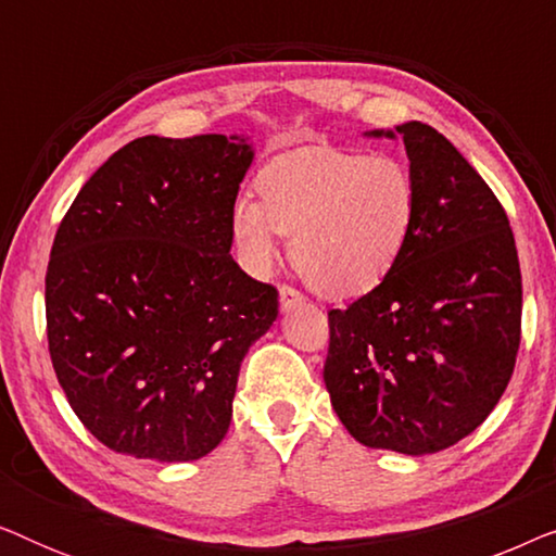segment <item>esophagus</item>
Masks as SVG:
<instances>
[{
  "label": "esophagus",
  "mask_w": 556,
  "mask_h": 556,
  "mask_svg": "<svg viewBox=\"0 0 556 556\" xmlns=\"http://www.w3.org/2000/svg\"><path fill=\"white\" fill-rule=\"evenodd\" d=\"M278 299H280V308H283V311H291V308L303 306V303H306V299H303V293H299V291H295V288H291V286L280 288Z\"/></svg>",
  "instance_id": "esophagus-1"
}]
</instances>
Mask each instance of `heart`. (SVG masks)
I'll return each instance as SVG.
<instances>
[{
  "instance_id": "heart-1",
  "label": "heart",
  "mask_w": 556,
  "mask_h": 556,
  "mask_svg": "<svg viewBox=\"0 0 556 556\" xmlns=\"http://www.w3.org/2000/svg\"><path fill=\"white\" fill-rule=\"evenodd\" d=\"M255 185L261 202L240 197L230 217L242 265L268 273L283 235L293 268L326 299L375 291L400 263L420 212L413 169L387 154L299 147L273 156Z\"/></svg>"
}]
</instances>
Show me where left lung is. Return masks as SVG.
<instances>
[{
  "mask_svg": "<svg viewBox=\"0 0 556 556\" xmlns=\"http://www.w3.org/2000/svg\"><path fill=\"white\" fill-rule=\"evenodd\" d=\"M397 134L420 189L415 230L375 291L329 311L324 382L362 445L425 455L498 405L521 341V268L506 210L460 151L420 121Z\"/></svg>",
  "mask_w": 556,
  "mask_h": 556,
  "instance_id": "1",
  "label": "left lung"
}]
</instances>
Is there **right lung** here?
I'll return each instance as SVG.
<instances>
[{
	"label": "right lung",
	"instance_id": "1",
	"mask_svg": "<svg viewBox=\"0 0 556 556\" xmlns=\"http://www.w3.org/2000/svg\"><path fill=\"white\" fill-rule=\"evenodd\" d=\"M242 136H141L75 197L45 276L50 359L78 420L116 453L197 460L223 443L240 364L278 291L232 261Z\"/></svg>",
	"mask_w": 556,
	"mask_h": 556
}]
</instances>
